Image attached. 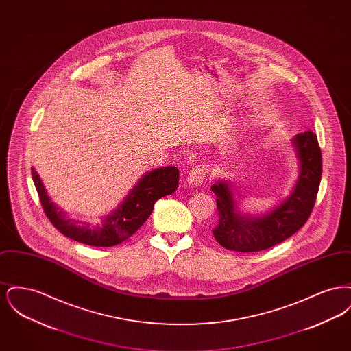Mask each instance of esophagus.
<instances>
[{"label":"esophagus","instance_id":"obj_1","mask_svg":"<svg viewBox=\"0 0 351 351\" xmlns=\"http://www.w3.org/2000/svg\"><path fill=\"white\" fill-rule=\"evenodd\" d=\"M208 175L206 166H196L192 168L186 176V182L191 186H199L205 182Z\"/></svg>","mask_w":351,"mask_h":351}]
</instances>
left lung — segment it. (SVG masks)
<instances>
[{
    "mask_svg": "<svg viewBox=\"0 0 351 351\" xmlns=\"http://www.w3.org/2000/svg\"><path fill=\"white\" fill-rule=\"evenodd\" d=\"M292 145L299 159V178L287 200L261 217L238 210L230 184L219 180L212 185L217 202V226L213 235L228 250L255 252L266 250L296 233L315 206L322 173V159L317 136L311 130L298 134Z\"/></svg>",
    "mask_w": 351,
    "mask_h": 351,
    "instance_id": "1",
    "label": "left lung"
}]
</instances>
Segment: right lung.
Instances as JSON below:
<instances>
[{
  "label": "right lung",
  "mask_w": 351,
  "mask_h": 351,
  "mask_svg": "<svg viewBox=\"0 0 351 351\" xmlns=\"http://www.w3.org/2000/svg\"><path fill=\"white\" fill-rule=\"evenodd\" d=\"M32 176L42 208L51 223L68 238L96 247L116 246L132 237L150 217L155 201L173 193L179 186L178 168L171 166L152 169L143 175L122 204L110 215L102 218L100 223H88L72 219L62 208L51 201L34 168H32Z\"/></svg>",
  "instance_id": "right-lung-1"
}]
</instances>
